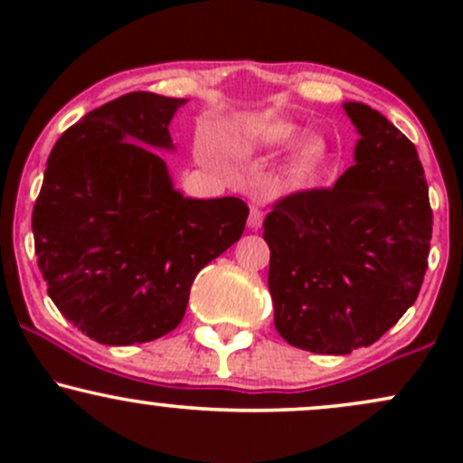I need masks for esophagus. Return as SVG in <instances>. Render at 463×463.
I'll use <instances>...</instances> for the list:
<instances>
[{
    "mask_svg": "<svg viewBox=\"0 0 463 463\" xmlns=\"http://www.w3.org/2000/svg\"><path fill=\"white\" fill-rule=\"evenodd\" d=\"M261 222H263V211L259 209L257 204H252V206H250V217H248L250 228H259V226H261Z\"/></svg>",
    "mask_w": 463,
    "mask_h": 463,
    "instance_id": "obj_1",
    "label": "esophagus"
}]
</instances>
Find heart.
I'll use <instances>...</instances> for the list:
<instances>
[{
  "instance_id": "obj_1",
  "label": "heart",
  "mask_w": 463,
  "mask_h": 463,
  "mask_svg": "<svg viewBox=\"0 0 463 463\" xmlns=\"http://www.w3.org/2000/svg\"><path fill=\"white\" fill-rule=\"evenodd\" d=\"M298 130L294 124L287 121H268V124L257 126L252 130V139L263 147H272V150H283L296 139ZM328 161V146L322 137H311V139L302 141L296 150L294 156V174L298 178H313L322 172V167Z\"/></svg>"
}]
</instances>
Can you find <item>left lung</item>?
I'll list each match as a JSON object with an SVG mask.
<instances>
[{
	"label": "left lung",
	"mask_w": 463,
	"mask_h": 463,
	"mask_svg": "<svg viewBox=\"0 0 463 463\" xmlns=\"http://www.w3.org/2000/svg\"><path fill=\"white\" fill-rule=\"evenodd\" d=\"M361 139L333 187L283 195L263 220L274 326L291 346L348 354L413 305L433 211L413 143L379 110L346 102Z\"/></svg>",
	"instance_id": "obj_1"
}]
</instances>
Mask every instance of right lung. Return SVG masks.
Masks as SVG:
<instances>
[{"label": "right lung", "instance_id": "right-lung-1", "mask_svg": "<svg viewBox=\"0 0 463 463\" xmlns=\"http://www.w3.org/2000/svg\"><path fill=\"white\" fill-rule=\"evenodd\" d=\"M187 99L135 91L62 132L32 211L47 294L78 331L109 346L178 326L206 263L241 237L248 204L194 200L172 187L152 147Z\"/></svg>", "mask_w": 463, "mask_h": 463}]
</instances>
